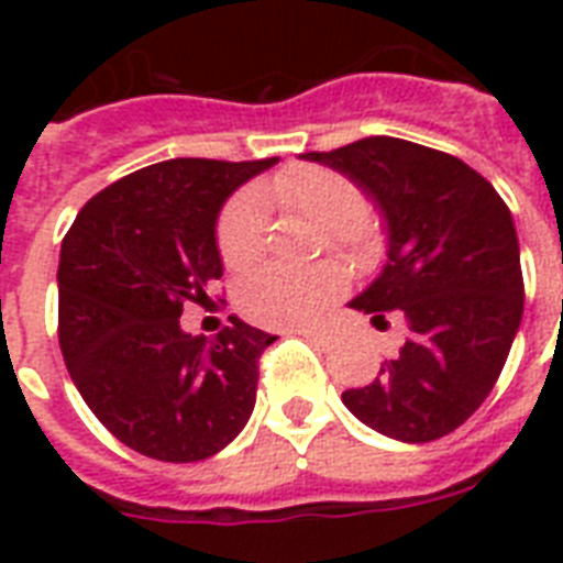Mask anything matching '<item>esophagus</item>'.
<instances>
[{"label":"esophagus","instance_id":"esophagus-1","mask_svg":"<svg viewBox=\"0 0 563 563\" xmlns=\"http://www.w3.org/2000/svg\"><path fill=\"white\" fill-rule=\"evenodd\" d=\"M298 333L316 344H330V339H333V333H330V330H324V327H300Z\"/></svg>","mask_w":563,"mask_h":563}]
</instances>
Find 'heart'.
<instances>
[{"instance_id":"1","label":"heart","mask_w":563,"mask_h":563,"mask_svg":"<svg viewBox=\"0 0 563 563\" xmlns=\"http://www.w3.org/2000/svg\"><path fill=\"white\" fill-rule=\"evenodd\" d=\"M272 192L283 207L327 228L330 239L339 245L353 251L368 247L371 233L368 221L362 219V195L339 172L316 166L289 169L274 180ZM216 239L228 268L242 272L254 265L265 247V210L260 195H236L221 212ZM342 286L344 272L335 263L316 268H263L239 286L236 303L242 316L254 324L295 327L312 321L342 291Z\"/></svg>"}]
</instances>
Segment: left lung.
Instances as JSON below:
<instances>
[{"label":"left lung","mask_w":563,"mask_h":563,"mask_svg":"<svg viewBox=\"0 0 563 563\" xmlns=\"http://www.w3.org/2000/svg\"><path fill=\"white\" fill-rule=\"evenodd\" d=\"M303 161L342 172L385 221L388 260L351 307L374 324H385V312L406 318V342L342 402L394 441L450 435L485 402L520 330L511 210L467 163L397 136H365Z\"/></svg>","instance_id":"obj_1"}]
</instances>
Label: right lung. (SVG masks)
I'll return each instance as SVG.
<instances>
[{"label": "right lung", "instance_id": "add662e5", "mask_svg": "<svg viewBox=\"0 0 563 563\" xmlns=\"http://www.w3.org/2000/svg\"><path fill=\"white\" fill-rule=\"evenodd\" d=\"M268 161L178 157L92 195L57 265V339L92 415L136 453L201 462L251 418L260 353L277 339L233 318L212 342L180 330L221 277L216 221Z\"/></svg>", "mask_w": 563, "mask_h": 563}]
</instances>
